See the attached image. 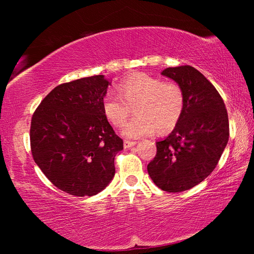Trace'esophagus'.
Returning a JSON list of instances; mask_svg holds the SVG:
<instances>
[{"label":"esophagus","instance_id":"esophagus-1","mask_svg":"<svg viewBox=\"0 0 254 254\" xmlns=\"http://www.w3.org/2000/svg\"><path fill=\"white\" fill-rule=\"evenodd\" d=\"M136 144V142L135 141H128V140H126L123 142V145H124V148L126 149H128V148H132L133 145H135Z\"/></svg>","mask_w":254,"mask_h":254}]
</instances>
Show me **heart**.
<instances>
[{"label": "heart", "mask_w": 254, "mask_h": 254, "mask_svg": "<svg viewBox=\"0 0 254 254\" xmlns=\"http://www.w3.org/2000/svg\"><path fill=\"white\" fill-rule=\"evenodd\" d=\"M118 92H107L103 96L102 111L112 126L120 127L134 107L136 117L122 130L128 139L151 135L157 130L161 134L174 130L186 105L185 92L178 83L162 80L147 72L127 76L119 83Z\"/></svg>", "instance_id": "b5f03b06"}]
</instances>
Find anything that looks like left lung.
Masks as SVG:
<instances>
[{"instance_id": "obj_1", "label": "left lung", "mask_w": 254, "mask_h": 254, "mask_svg": "<svg viewBox=\"0 0 254 254\" xmlns=\"http://www.w3.org/2000/svg\"><path fill=\"white\" fill-rule=\"evenodd\" d=\"M163 76L182 86L186 105L179 123L148 165L149 176L162 190L190 189L212 174L229 141V117L220 93L191 66L169 67Z\"/></svg>"}]
</instances>
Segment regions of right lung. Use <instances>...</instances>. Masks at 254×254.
I'll use <instances>...</instances> for the list:
<instances>
[{
	"label": "right lung",
	"mask_w": 254,
	"mask_h": 254,
	"mask_svg": "<svg viewBox=\"0 0 254 254\" xmlns=\"http://www.w3.org/2000/svg\"><path fill=\"white\" fill-rule=\"evenodd\" d=\"M109 84L103 75L60 84L32 115L34 162L56 187L70 195H96L114 177V158L123 140L102 111Z\"/></svg>",
	"instance_id": "right-lung-1"
}]
</instances>
